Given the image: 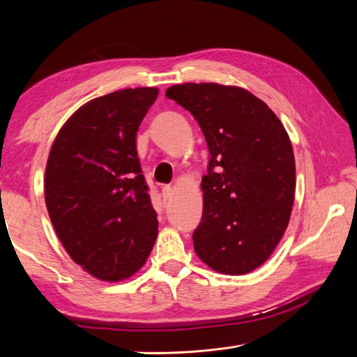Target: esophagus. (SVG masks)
<instances>
[{
	"label": "esophagus",
	"instance_id": "obj_1",
	"mask_svg": "<svg viewBox=\"0 0 357 357\" xmlns=\"http://www.w3.org/2000/svg\"><path fill=\"white\" fill-rule=\"evenodd\" d=\"M171 195H172V188H171L169 185L162 188V198H164V199H168Z\"/></svg>",
	"mask_w": 357,
	"mask_h": 357
}]
</instances>
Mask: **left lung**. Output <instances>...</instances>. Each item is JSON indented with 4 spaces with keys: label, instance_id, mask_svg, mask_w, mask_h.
I'll return each mask as SVG.
<instances>
[{
    "label": "left lung",
    "instance_id": "1",
    "mask_svg": "<svg viewBox=\"0 0 357 357\" xmlns=\"http://www.w3.org/2000/svg\"><path fill=\"white\" fill-rule=\"evenodd\" d=\"M165 95L192 113L210 150L193 247L214 271L241 275L271 256L295 199V156L284 126L253 93L185 83Z\"/></svg>",
    "mask_w": 357,
    "mask_h": 357
}]
</instances>
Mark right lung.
<instances>
[{"label": "right lung", "mask_w": 357, "mask_h": 357, "mask_svg": "<svg viewBox=\"0 0 357 357\" xmlns=\"http://www.w3.org/2000/svg\"><path fill=\"white\" fill-rule=\"evenodd\" d=\"M156 88L122 89L84 104L62 126L45 176L53 228L75 264L104 282L131 277L158 236L135 134Z\"/></svg>", "instance_id": "1"}]
</instances>
